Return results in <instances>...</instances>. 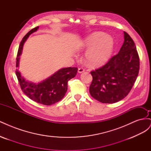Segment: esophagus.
<instances>
[{
    "instance_id": "1",
    "label": "esophagus",
    "mask_w": 151,
    "mask_h": 151,
    "mask_svg": "<svg viewBox=\"0 0 151 151\" xmlns=\"http://www.w3.org/2000/svg\"><path fill=\"white\" fill-rule=\"evenodd\" d=\"M85 71V70L84 69V68H79V69H78V72L79 73H83V72H84Z\"/></svg>"
}]
</instances>
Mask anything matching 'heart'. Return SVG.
I'll list each match as a JSON object with an SVG mask.
<instances>
[{"mask_svg": "<svg viewBox=\"0 0 151 151\" xmlns=\"http://www.w3.org/2000/svg\"><path fill=\"white\" fill-rule=\"evenodd\" d=\"M113 47L114 41L111 36L102 33H95L81 43L79 49H89L86 53L87 60L91 65H99L108 60Z\"/></svg>", "mask_w": 151, "mask_h": 151, "instance_id": "obj_1", "label": "heart"}]
</instances>
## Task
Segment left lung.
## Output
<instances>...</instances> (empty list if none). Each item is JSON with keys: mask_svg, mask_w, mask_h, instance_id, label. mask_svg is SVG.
Here are the masks:
<instances>
[{"mask_svg": "<svg viewBox=\"0 0 151 151\" xmlns=\"http://www.w3.org/2000/svg\"><path fill=\"white\" fill-rule=\"evenodd\" d=\"M124 42L119 52L106 64L91 71L89 93L103 103L120 101L130 93L139 71V57L135 43L124 31Z\"/></svg>", "mask_w": 151, "mask_h": 151, "instance_id": "left-lung-1", "label": "left lung"}]
</instances>
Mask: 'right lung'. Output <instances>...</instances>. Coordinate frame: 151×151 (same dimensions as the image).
I'll return each mask as SVG.
<instances>
[{"label": "right lung", "mask_w": 151, "mask_h": 151, "mask_svg": "<svg viewBox=\"0 0 151 151\" xmlns=\"http://www.w3.org/2000/svg\"><path fill=\"white\" fill-rule=\"evenodd\" d=\"M38 28L39 26H37L32 29L22 38L17 52L16 67H19L20 55L24 43L29 36ZM77 72V67L63 68L39 83H34L26 80L18 69L16 70V74L22 91L27 96L36 103L51 105L60 101L64 97L67 91V82L74 78Z\"/></svg>", "instance_id": "obj_1"}]
</instances>
